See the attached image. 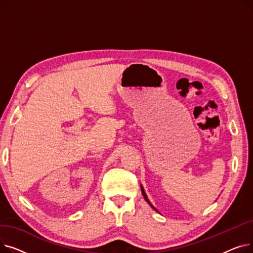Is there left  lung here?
I'll list each match as a JSON object with an SVG mask.
<instances>
[{
  "mask_svg": "<svg viewBox=\"0 0 253 253\" xmlns=\"http://www.w3.org/2000/svg\"><path fill=\"white\" fill-rule=\"evenodd\" d=\"M140 189H141V193H142V195H143V197H144V199H145V201H147V202H148V203L151 205V207H152L153 209H155V210L157 211V209H156V208H155V207H154V206L151 204L150 200H149V199H148V196H147V194L144 193V190H143V188H142V185H141V184H140Z\"/></svg>",
  "mask_w": 253,
  "mask_h": 253,
  "instance_id": "1",
  "label": "left lung"
}]
</instances>
